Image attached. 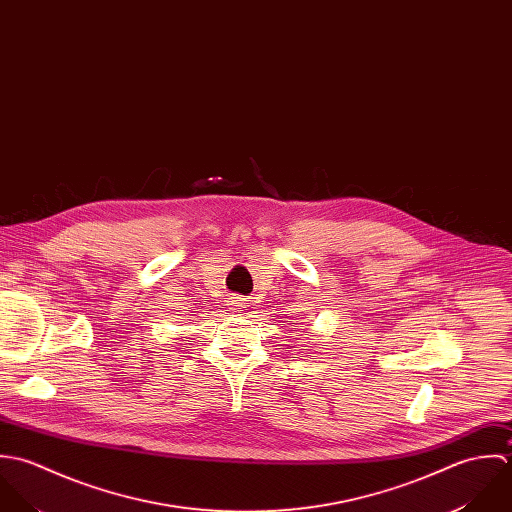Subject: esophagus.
I'll list each match as a JSON object with an SVG mask.
<instances>
[{
    "label": "esophagus",
    "instance_id": "34e87169",
    "mask_svg": "<svg viewBox=\"0 0 512 512\" xmlns=\"http://www.w3.org/2000/svg\"><path fill=\"white\" fill-rule=\"evenodd\" d=\"M229 303H231V307H241V305H243V303H241V299H239V297H231V301H229Z\"/></svg>",
    "mask_w": 512,
    "mask_h": 512
}]
</instances>
